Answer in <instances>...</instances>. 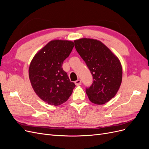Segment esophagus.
<instances>
[{"label":"esophagus","instance_id":"34e87169","mask_svg":"<svg viewBox=\"0 0 149 149\" xmlns=\"http://www.w3.org/2000/svg\"><path fill=\"white\" fill-rule=\"evenodd\" d=\"M74 83H75V84L76 86H79V85L81 84V81L80 79H78V80L74 82Z\"/></svg>","mask_w":149,"mask_h":149}]
</instances>
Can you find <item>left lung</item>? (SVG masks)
<instances>
[{"mask_svg": "<svg viewBox=\"0 0 149 149\" xmlns=\"http://www.w3.org/2000/svg\"><path fill=\"white\" fill-rule=\"evenodd\" d=\"M74 42L93 78L91 86L86 89L89 100L96 104H104L116 96L120 88L123 78L120 62L99 40L84 38Z\"/></svg>", "mask_w": 149, "mask_h": 149, "instance_id": "obj_1", "label": "left lung"}]
</instances>
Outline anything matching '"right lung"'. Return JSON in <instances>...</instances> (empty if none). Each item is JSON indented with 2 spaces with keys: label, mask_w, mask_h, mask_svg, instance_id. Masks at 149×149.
<instances>
[{
  "label": "right lung",
  "mask_w": 149,
  "mask_h": 149,
  "mask_svg": "<svg viewBox=\"0 0 149 149\" xmlns=\"http://www.w3.org/2000/svg\"><path fill=\"white\" fill-rule=\"evenodd\" d=\"M74 46L68 40H55L38 51L29 66V79L34 91L42 100L50 105L65 102L75 87L63 70L64 60Z\"/></svg>",
  "instance_id": "1"
}]
</instances>
